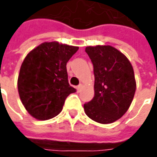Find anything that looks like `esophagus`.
<instances>
[{
  "mask_svg": "<svg viewBox=\"0 0 157 157\" xmlns=\"http://www.w3.org/2000/svg\"><path fill=\"white\" fill-rule=\"evenodd\" d=\"M82 87H83V86L82 85H79L78 86L76 87V90H77V91L80 92L81 90V89H82Z\"/></svg>",
  "mask_w": 157,
  "mask_h": 157,
  "instance_id": "1",
  "label": "esophagus"
}]
</instances>
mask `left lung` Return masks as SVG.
Wrapping results in <instances>:
<instances>
[{"mask_svg":"<svg viewBox=\"0 0 157 157\" xmlns=\"http://www.w3.org/2000/svg\"><path fill=\"white\" fill-rule=\"evenodd\" d=\"M94 67V96L84 104L86 115L100 124H111L128 109L136 90L133 68L113 47H87Z\"/></svg>","mask_w":157,"mask_h":157,"instance_id":"1","label":"left lung"}]
</instances>
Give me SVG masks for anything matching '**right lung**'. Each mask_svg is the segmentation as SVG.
Instances as JSON below:
<instances>
[{
    "label": "right lung",
    "instance_id": "right-lung-1",
    "mask_svg": "<svg viewBox=\"0 0 157 157\" xmlns=\"http://www.w3.org/2000/svg\"><path fill=\"white\" fill-rule=\"evenodd\" d=\"M78 48L57 42L44 43L26 56L18 77V91L33 118L47 120L57 116L67 97L76 92L68 82L67 63Z\"/></svg>",
    "mask_w": 157,
    "mask_h": 157
}]
</instances>
